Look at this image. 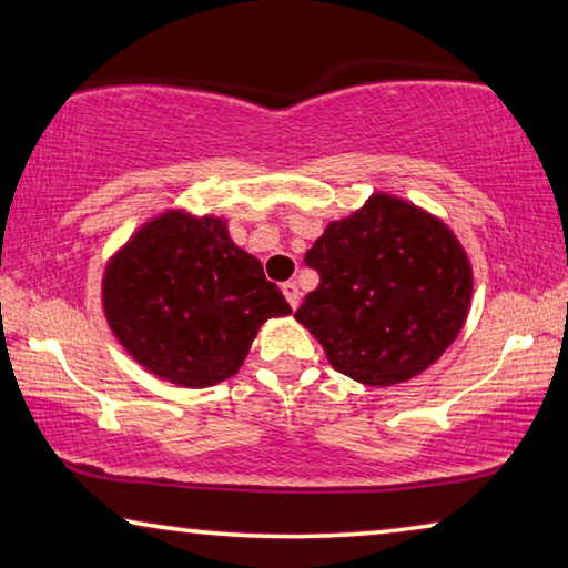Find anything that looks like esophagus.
<instances>
[{
	"instance_id": "obj_1",
	"label": "esophagus",
	"mask_w": 568,
	"mask_h": 568,
	"mask_svg": "<svg viewBox=\"0 0 568 568\" xmlns=\"http://www.w3.org/2000/svg\"><path fill=\"white\" fill-rule=\"evenodd\" d=\"M282 292L286 296V302H290V307L296 310V304H300V286H296L294 282H284Z\"/></svg>"
}]
</instances>
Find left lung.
I'll list each match as a JSON object with an SVG mask.
<instances>
[{
	"label": "left lung",
	"mask_w": 568,
	"mask_h": 568,
	"mask_svg": "<svg viewBox=\"0 0 568 568\" xmlns=\"http://www.w3.org/2000/svg\"><path fill=\"white\" fill-rule=\"evenodd\" d=\"M320 276L294 317L327 361L365 386H394L439 357L465 325L473 268L447 225L388 195L329 223L304 254Z\"/></svg>",
	"instance_id": "obj_1"
}]
</instances>
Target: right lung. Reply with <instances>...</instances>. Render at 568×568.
Here are the masks:
<instances>
[{
    "label": "right lung",
    "mask_w": 568,
    "mask_h": 568,
    "mask_svg": "<svg viewBox=\"0 0 568 568\" xmlns=\"http://www.w3.org/2000/svg\"><path fill=\"white\" fill-rule=\"evenodd\" d=\"M103 307L113 335L146 371L185 388L231 378L258 327L292 312L223 221L178 213L144 225L111 261Z\"/></svg>",
    "instance_id": "obj_1"
}]
</instances>
